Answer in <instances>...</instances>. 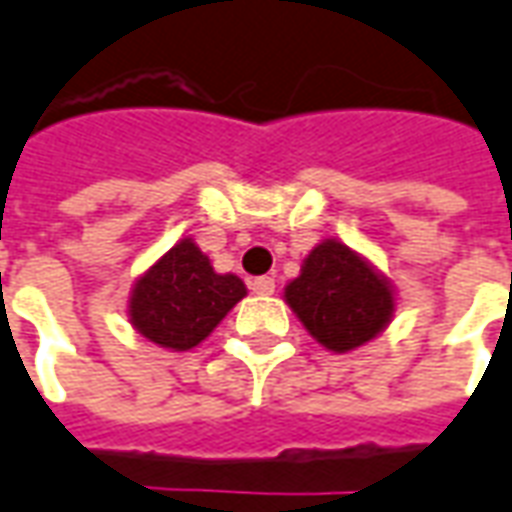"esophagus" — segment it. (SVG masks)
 I'll list each match as a JSON object with an SVG mask.
<instances>
[{
    "label": "esophagus",
    "instance_id": "esophagus-1",
    "mask_svg": "<svg viewBox=\"0 0 512 512\" xmlns=\"http://www.w3.org/2000/svg\"><path fill=\"white\" fill-rule=\"evenodd\" d=\"M250 290L256 292V295H273V292H276V278H253V281H250Z\"/></svg>",
    "mask_w": 512,
    "mask_h": 512
}]
</instances>
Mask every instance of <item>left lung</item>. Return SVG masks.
Segmentation results:
<instances>
[{"mask_svg":"<svg viewBox=\"0 0 512 512\" xmlns=\"http://www.w3.org/2000/svg\"><path fill=\"white\" fill-rule=\"evenodd\" d=\"M284 298L317 343L337 354L370 343L396 309L390 281L337 239H323L303 259Z\"/></svg>","mask_w":512,"mask_h":512,"instance_id":"1","label":"left lung"}]
</instances>
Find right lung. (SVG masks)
I'll return each instance as SVG.
<instances>
[{
    "label": "right lung",
    "instance_id": "add662e5",
    "mask_svg": "<svg viewBox=\"0 0 512 512\" xmlns=\"http://www.w3.org/2000/svg\"><path fill=\"white\" fill-rule=\"evenodd\" d=\"M245 295L242 278L214 273L209 256L192 239H181L136 281L128 303L130 323L150 343L189 351Z\"/></svg>",
    "mask_w": 512,
    "mask_h": 512
}]
</instances>
